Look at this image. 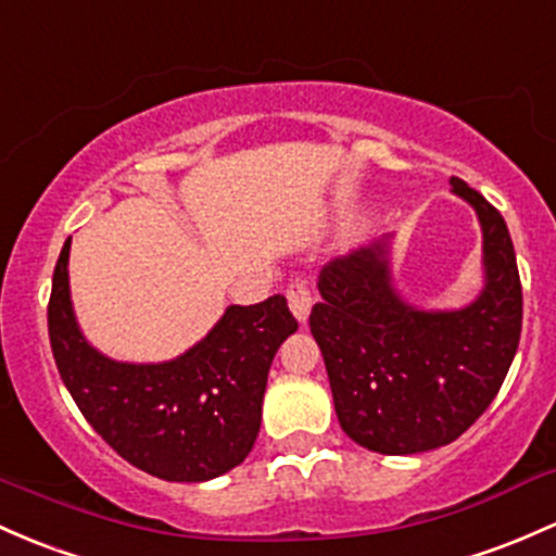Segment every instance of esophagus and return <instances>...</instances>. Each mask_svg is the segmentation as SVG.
<instances>
[{"instance_id":"obj_1","label":"esophagus","mask_w":556,"mask_h":556,"mask_svg":"<svg viewBox=\"0 0 556 556\" xmlns=\"http://www.w3.org/2000/svg\"><path fill=\"white\" fill-rule=\"evenodd\" d=\"M286 300H289V307L291 313H294V318L304 324L309 315V309H313V291H309L307 280H291L289 289H286Z\"/></svg>"}]
</instances>
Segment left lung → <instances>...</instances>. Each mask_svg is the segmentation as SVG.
<instances>
[{
  "label": "left lung",
  "mask_w": 556,
  "mask_h": 556,
  "mask_svg": "<svg viewBox=\"0 0 556 556\" xmlns=\"http://www.w3.org/2000/svg\"><path fill=\"white\" fill-rule=\"evenodd\" d=\"M453 193L482 225L485 289L469 307L421 313L397 296L387 243L320 270L309 331L324 352L333 408L348 438L384 456L447 445L498 395L522 331V283L504 217L475 188Z\"/></svg>",
  "instance_id": "1"
}]
</instances>
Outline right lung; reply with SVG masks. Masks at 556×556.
Segmentation results:
<instances>
[{
  "label": "right lung",
  "instance_id": "add662e5",
  "mask_svg": "<svg viewBox=\"0 0 556 556\" xmlns=\"http://www.w3.org/2000/svg\"><path fill=\"white\" fill-rule=\"evenodd\" d=\"M68 252L71 238L52 276L47 326L63 384L94 432L132 467L169 482H204L238 467L260 434L273 357L296 331L286 296L230 304L177 361L116 363L76 326Z\"/></svg>",
  "mask_w": 556,
  "mask_h": 556
}]
</instances>
